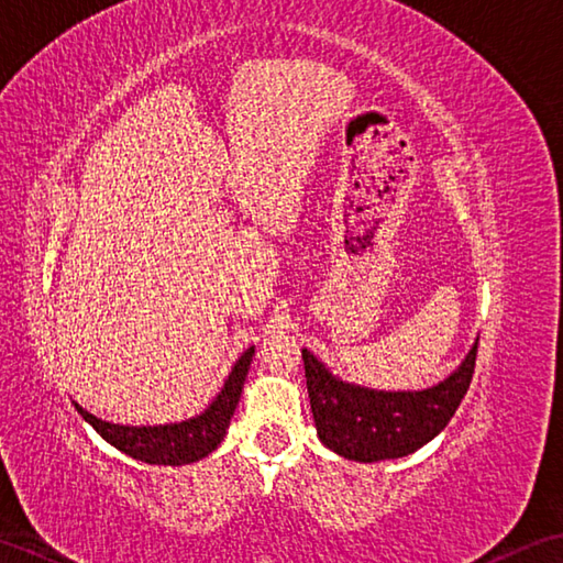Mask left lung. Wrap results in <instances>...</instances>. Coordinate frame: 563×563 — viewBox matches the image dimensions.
I'll return each instance as SVG.
<instances>
[{
	"label": "left lung",
	"instance_id": "8db88e82",
	"mask_svg": "<svg viewBox=\"0 0 563 563\" xmlns=\"http://www.w3.org/2000/svg\"><path fill=\"white\" fill-rule=\"evenodd\" d=\"M476 349L479 341L445 382L423 391H375L345 385L312 353L302 351L319 440L355 462L397 460L423 448L450 423L470 389Z\"/></svg>",
	"mask_w": 563,
	"mask_h": 563
}]
</instances>
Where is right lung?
Instances as JSON below:
<instances>
[{
  "mask_svg": "<svg viewBox=\"0 0 563 563\" xmlns=\"http://www.w3.org/2000/svg\"><path fill=\"white\" fill-rule=\"evenodd\" d=\"M251 355H254V349L242 353V357H239L236 365L232 367L230 377H227L222 391L218 394V399H214L200 416L188 418L184 423L150 428L115 426L101 421V418L91 416L89 411H84L79 404L75 406L84 416V421L97 430L106 442H111L115 450L125 452L128 457L164 466L196 462L206 457V454H210L222 442L224 430L230 426V418L234 416L239 397H242Z\"/></svg>",
  "mask_w": 563,
  "mask_h": 563,
  "instance_id": "right-lung-1",
  "label": "right lung"
}]
</instances>
